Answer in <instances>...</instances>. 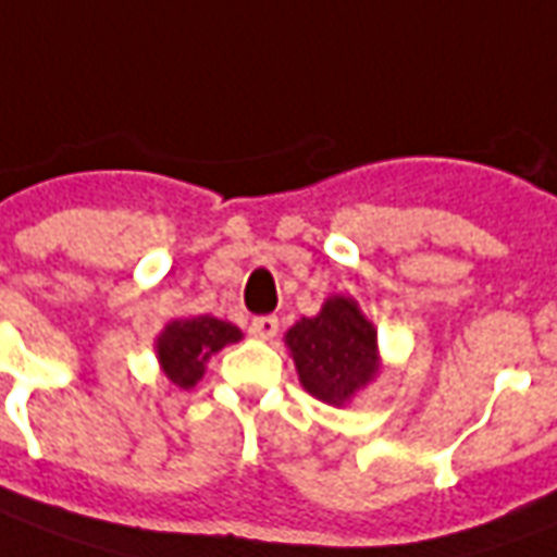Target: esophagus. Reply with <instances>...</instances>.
Wrapping results in <instances>:
<instances>
[{
  "label": "esophagus",
  "mask_w": 557,
  "mask_h": 557,
  "mask_svg": "<svg viewBox=\"0 0 557 557\" xmlns=\"http://www.w3.org/2000/svg\"><path fill=\"white\" fill-rule=\"evenodd\" d=\"M280 331V321L274 319V315H259V319H253V324H250V333L257 336V339H274Z\"/></svg>",
  "instance_id": "esophagus-1"
}]
</instances>
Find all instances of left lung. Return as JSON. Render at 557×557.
I'll return each instance as SVG.
<instances>
[{"label": "left lung", "mask_w": 557, "mask_h": 557, "mask_svg": "<svg viewBox=\"0 0 557 557\" xmlns=\"http://www.w3.org/2000/svg\"><path fill=\"white\" fill-rule=\"evenodd\" d=\"M372 321H366L351 298H331L319 315L300 319L289 345L304 389L327 405L348 401L377 372Z\"/></svg>", "instance_id": "1"}]
</instances>
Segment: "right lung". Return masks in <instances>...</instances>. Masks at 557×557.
I'll list each match as a JSON object with an SVG mask.
<instances>
[{
    "mask_svg": "<svg viewBox=\"0 0 557 557\" xmlns=\"http://www.w3.org/2000/svg\"><path fill=\"white\" fill-rule=\"evenodd\" d=\"M242 339V331L230 321H218L212 315H197V319L171 321L156 342V351L162 360L164 374L176 386H195L203 377L206 360L221 351L230 342Z\"/></svg>",
    "mask_w": 557,
    "mask_h": 557,
    "instance_id": "add662e5",
    "label": "right lung"
}]
</instances>
